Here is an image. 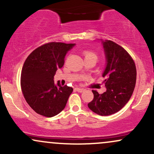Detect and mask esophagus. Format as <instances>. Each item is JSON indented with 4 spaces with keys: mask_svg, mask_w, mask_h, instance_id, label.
I'll return each instance as SVG.
<instances>
[{
    "mask_svg": "<svg viewBox=\"0 0 154 154\" xmlns=\"http://www.w3.org/2000/svg\"><path fill=\"white\" fill-rule=\"evenodd\" d=\"M75 90L77 92H79V93H82V92H83V91H85V90L83 89V88H76Z\"/></svg>",
    "mask_w": 154,
    "mask_h": 154,
    "instance_id": "1",
    "label": "esophagus"
}]
</instances>
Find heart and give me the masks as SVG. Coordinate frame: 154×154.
I'll use <instances>...</instances> for the list:
<instances>
[{
	"label": "heart",
	"mask_w": 154,
	"mask_h": 154,
	"mask_svg": "<svg viewBox=\"0 0 154 154\" xmlns=\"http://www.w3.org/2000/svg\"><path fill=\"white\" fill-rule=\"evenodd\" d=\"M83 55H84L85 56V58H89V57H93V58H95V59H98V56H97V54H95V53L93 52V51H85L84 53H83Z\"/></svg>",
	"instance_id": "obj_1"
}]
</instances>
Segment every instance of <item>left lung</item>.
<instances>
[{
    "instance_id": "8db88e82",
    "label": "left lung",
    "mask_w": 154,
    "mask_h": 154,
    "mask_svg": "<svg viewBox=\"0 0 154 154\" xmlns=\"http://www.w3.org/2000/svg\"><path fill=\"white\" fill-rule=\"evenodd\" d=\"M106 66L103 74L106 91L99 94L92 91L94 98L88 107L100 116L116 113L126 105L135 87V63L125 49L111 40L103 41Z\"/></svg>"
}]
</instances>
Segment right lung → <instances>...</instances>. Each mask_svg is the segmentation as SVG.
<instances>
[{
  "instance_id": "add662e5",
  "label": "right lung",
  "mask_w": 154,
  "mask_h": 154,
  "mask_svg": "<svg viewBox=\"0 0 154 154\" xmlns=\"http://www.w3.org/2000/svg\"><path fill=\"white\" fill-rule=\"evenodd\" d=\"M75 44L51 42L34 50L26 58L21 74V88L26 103L37 114L52 117L66 106L73 88L54 84L57 69L64 63L67 51Z\"/></svg>"
}]
</instances>
